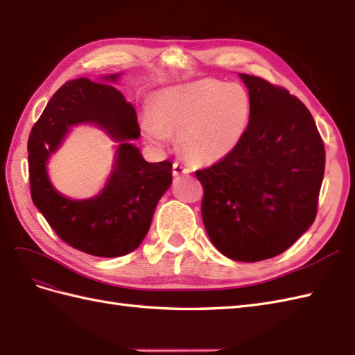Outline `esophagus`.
Returning a JSON list of instances; mask_svg holds the SVG:
<instances>
[{
    "instance_id": "34e87169",
    "label": "esophagus",
    "mask_w": 355,
    "mask_h": 355,
    "mask_svg": "<svg viewBox=\"0 0 355 355\" xmlns=\"http://www.w3.org/2000/svg\"><path fill=\"white\" fill-rule=\"evenodd\" d=\"M191 172V169L186 168L184 164H181L178 162H175L174 164H172V174H174V177H178L181 174H189Z\"/></svg>"
}]
</instances>
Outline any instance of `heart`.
<instances>
[{"instance_id":"obj_1","label":"heart","mask_w":355,"mask_h":355,"mask_svg":"<svg viewBox=\"0 0 355 355\" xmlns=\"http://www.w3.org/2000/svg\"><path fill=\"white\" fill-rule=\"evenodd\" d=\"M150 116L142 130L151 144L163 146L171 135H180L187 157L215 163L241 145L250 127L251 100L241 85L207 78L160 89Z\"/></svg>"}]
</instances>
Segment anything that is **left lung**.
Masks as SVG:
<instances>
[{"label": "left lung", "mask_w": 355, "mask_h": 355, "mask_svg": "<svg viewBox=\"0 0 355 355\" xmlns=\"http://www.w3.org/2000/svg\"><path fill=\"white\" fill-rule=\"evenodd\" d=\"M251 121L236 150L196 171L204 187L202 222L211 243L236 261L284 252L316 218L325 150L298 98L246 73Z\"/></svg>", "instance_id": "8db88e82"}]
</instances>
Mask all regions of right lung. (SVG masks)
Instances as JSON below:
<instances>
[{"label": "right lung", "instance_id": "right-lung-1", "mask_svg": "<svg viewBox=\"0 0 355 355\" xmlns=\"http://www.w3.org/2000/svg\"><path fill=\"white\" fill-rule=\"evenodd\" d=\"M122 72L71 80L53 95L28 137L31 198L63 242L96 257H121L142 243L154 210L172 184V163H148L131 142L140 136L131 103L114 89ZM95 125L117 142L100 194L73 200L49 180L47 163L76 125Z\"/></svg>", "mask_w": 355, "mask_h": 355}]
</instances>
